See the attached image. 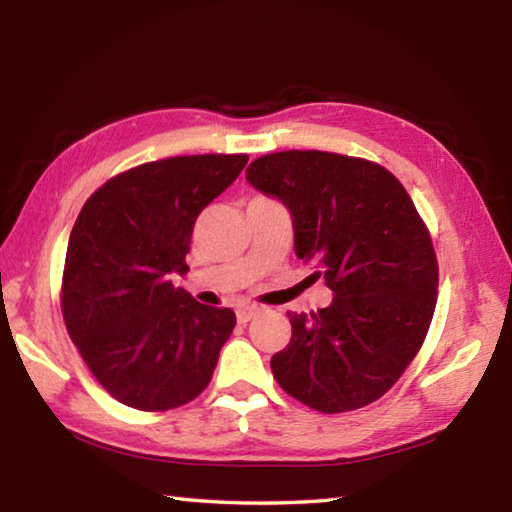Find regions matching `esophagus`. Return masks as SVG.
<instances>
[{
    "instance_id": "esophagus-1",
    "label": "esophagus",
    "mask_w": 512,
    "mask_h": 512,
    "mask_svg": "<svg viewBox=\"0 0 512 512\" xmlns=\"http://www.w3.org/2000/svg\"><path fill=\"white\" fill-rule=\"evenodd\" d=\"M257 314H259V307H255V305H241L237 309V320H239V323L246 325L248 320H253Z\"/></svg>"
}]
</instances>
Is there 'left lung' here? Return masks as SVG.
Returning a JSON list of instances; mask_svg holds the SVG:
<instances>
[{
  "label": "left lung",
  "instance_id": "1",
  "mask_svg": "<svg viewBox=\"0 0 512 512\" xmlns=\"http://www.w3.org/2000/svg\"><path fill=\"white\" fill-rule=\"evenodd\" d=\"M246 180L291 212L296 255L334 293L316 314H289L291 343L271 359L277 384L323 413L379 400L436 309L438 262L411 196L379 164L325 151L264 155Z\"/></svg>",
  "mask_w": 512,
  "mask_h": 512
}]
</instances>
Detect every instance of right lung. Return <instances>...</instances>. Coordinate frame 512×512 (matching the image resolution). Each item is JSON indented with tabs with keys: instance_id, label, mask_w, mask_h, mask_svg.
Masks as SVG:
<instances>
[{
	"instance_id": "add662e5",
	"label": "right lung",
	"mask_w": 512,
	"mask_h": 512,
	"mask_svg": "<svg viewBox=\"0 0 512 512\" xmlns=\"http://www.w3.org/2000/svg\"><path fill=\"white\" fill-rule=\"evenodd\" d=\"M248 155H180L97 189L69 235L63 318L99 384L140 411L192 402L210 384L235 311L207 307L183 277L194 223L235 183Z\"/></svg>"
}]
</instances>
